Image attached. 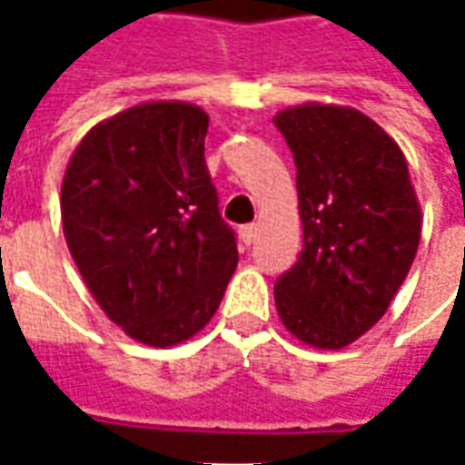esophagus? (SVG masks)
<instances>
[{"mask_svg": "<svg viewBox=\"0 0 465 465\" xmlns=\"http://www.w3.org/2000/svg\"><path fill=\"white\" fill-rule=\"evenodd\" d=\"M259 238V227L256 224H242L241 227V241L245 242V245H251V242Z\"/></svg>", "mask_w": 465, "mask_h": 465, "instance_id": "34e87169", "label": "esophagus"}]
</instances>
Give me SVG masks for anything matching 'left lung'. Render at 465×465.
Returning <instances> with one entry per match:
<instances>
[{
  "mask_svg": "<svg viewBox=\"0 0 465 465\" xmlns=\"http://www.w3.org/2000/svg\"><path fill=\"white\" fill-rule=\"evenodd\" d=\"M297 168L302 253L274 284L300 341L341 349L372 329L417 256L421 212L406 157L354 108L297 105L274 118Z\"/></svg>",
  "mask_w": 465,
  "mask_h": 465,
  "instance_id": "left-lung-1",
  "label": "left lung"
}]
</instances>
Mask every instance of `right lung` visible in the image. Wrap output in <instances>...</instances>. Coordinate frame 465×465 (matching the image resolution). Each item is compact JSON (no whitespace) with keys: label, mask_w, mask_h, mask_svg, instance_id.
Masks as SVG:
<instances>
[{"label":"right lung","mask_w":465,"mask_h":465,"mask_svg":"<svg viewBox=\"0 0 465 465\" xmlns=\"http://www.w3.org/2000/svg\"><path fill=\"white\" fill-rule=\"evenodd\" d=\"M206 126L188 103L134 105L84 136L64 175V238L84 284L150 347L204 329L238 266L204 163Z\"/></svg>","instance_id":"1"}]
</instances>
